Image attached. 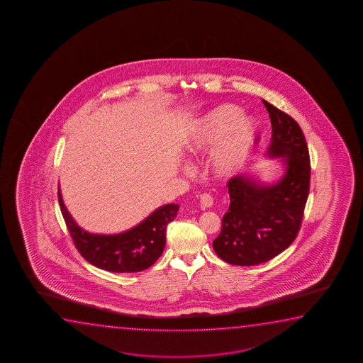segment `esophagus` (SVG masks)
Listing matches in <instances>:
<instances>
[{
    "label": "esophagus",
    "instance_id": "34e87169",
    "mask_svg": "<svg viewBox=\"0 0 363 363\" xmlns=\"http://www.w3.org/2000/svg\"><path fill=\"white\" fill-rule=\"evenodd\" d=\"M199 202H201L202 208H209V207H212V204H213V197L209 194H201Z\"/></svg>",
    "mask_w": 363,
    "mask_h": 363
}]
</instances>
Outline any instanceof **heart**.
<instances>
[{"instance_id":"obj_1","label":"heart","mask_w":363,"mask_h":363,"mask_svg":"<svg viewBox=\"0 0 363 363\" xmlns=\"http://www.w3.org/2000/svg\"><path fill=\"white\" fill-rule=\"evenodd\" d=\"M232 105L212 110L199 121L189 140L191 155L206 154L213 147L209 167L217 177H230L243 166L254 138L253 121Z\"/></svg>"}]
</instances>
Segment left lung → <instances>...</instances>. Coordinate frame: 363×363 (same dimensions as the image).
<instances>
[{
  "mask_svg": "<svg viewBox=\"0 0 363 363\" xmlns=\"http://www.w3.org/2000/svg\"><path fill=\"white\" fill-rule=\"evenodd\" d=\"M273 134L268 155L284 157L286 172L278 184L263 186L249 176L228 181L229 204L214 252L240 267L265 263L293 243L298 235L310 189V156L303 130L281 110L263 100Z\"/></svg>",
  "mask_w": 363,
  "mask_h": 363,
  "instance_id": "left-lung-1",
  "label": "left lung"
}]
</instances>
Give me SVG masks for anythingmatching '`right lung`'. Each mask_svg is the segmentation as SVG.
I'll return each mask as SVG.
<instances>
[{"instance_id": "right-lung-1", "label": "right lung", "mask_w": 363, "mask_h": 363, "mask_svg": "<svg viewBox=\"0 0 363 363\" xmlns=\"http://www.w3.org/2000/svg\"><path fill=\"white\" fill-rule=\"evenodd\" d=\"M58 202L67 228L80 255L96 268L113 273H136L150 268L161 257L167 224L179 212V204H164L124 233L90 234L77 225L65 208L58 189Z\"/></svg>"}]
</instances>
